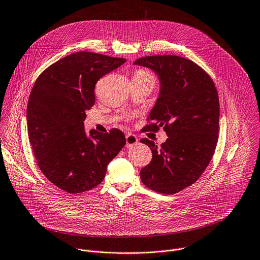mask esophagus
Listing matches in <instances>:
<instances>
[{"label":"esophagus","mask_w":260,"mask_h":260,"mask_svg":"<svg viewBox=\"0 0 260 260\" xmlns=\"http://www.w3.org/2000/svg\"><path fill=\"white\" fill-rule=\"evenodd\" d=\"M125 139H126V147L127 148H131V147L135 146L139 142L137 136L134 135V134H127Z\"/></svg>","instance_id":"obj_1"}]
</instances>
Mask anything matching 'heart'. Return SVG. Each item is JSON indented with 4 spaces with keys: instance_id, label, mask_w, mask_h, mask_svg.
<instances>
[{
    "instance_id": "heart-1",
    "label": "heart",
    "mask_w": 260,
    "mask_h": 260,
    "mask_svg": "<svg viewBox=\"0 0 260 260\" xmlns=\"http://www.w3.org/2000/svg\"><path fill=\"white\" fill-rule=\"evenodd\" d=\"M135 77H143V78H154V77H153V75H152L150 72L146 71V70H138V71L136 72V74H135Z\"/></svg>"
}]
</instances>
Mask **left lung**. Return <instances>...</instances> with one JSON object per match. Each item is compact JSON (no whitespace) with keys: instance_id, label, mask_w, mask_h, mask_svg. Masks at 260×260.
<instances>
[{"instance_id":"obj_1","label":"left lung","mask_w":260,"mask_h":260,"mask_svg":"<svg viewBox=\"0 0 260 260\" xmlns=\"http://www.w3.org/2000/svg\"><path fill=\"white\" fill-rule=\"evenodd\" d=\"M134 63L152 69L161 83L144 132L163 127L168 136L161 146L141 140L153 155L140 172L141 180L156 192L175 194L193 184L214 156L220 118L218 91L204 69L178 55L144 56Z\"/></svg>"}]
</instances>
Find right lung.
<instances>
[{
    "instance_id": "add662e5",
    "label": "right lung",
    "mask_w": 260,
    "mask_h": 260,
    "mask_svg": "<svg viewBox=\"0 0 260 260\" xmlns=\"http://www.w3.org/2000/svg\"><path fill=\"white\" fill-rule=\"evenodd\" d=\"M125 58L79 51L60 58L37 78L27 106L29 142L37 165L55 186L80 193L99 185L107 165L126 144L118 128L84 129L95 103V85Z\"/></svg>"
}]
</instances>
